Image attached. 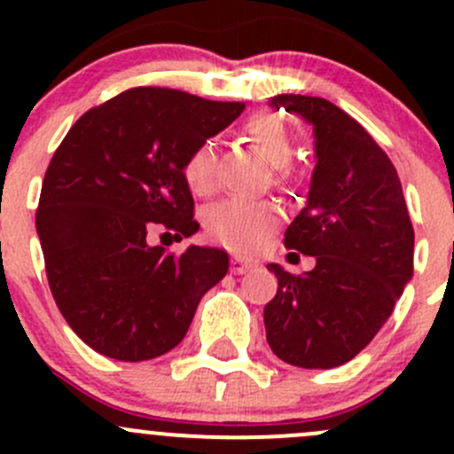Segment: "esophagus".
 <instances>
[{
	"instance_id": "esophagus-1",
	"label": "esophagus",
	"mask_w": 454,
	"mask_h": 454,
	"mask_svg": "<svg viewBox=\"0 0 454 454\" xmlns=\"http://www.w3.org/2000/svg\"><path fill=\"white\" fill-rule=\"evenodd\" d=\"M250 268H253V261L241 259V256H232L231 259V270L235 274H246Z\"/></svg>"
}]
</instances>
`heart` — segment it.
Returning a JSON list of instances; mask_svg holds the SVG:
<instances>
[{"label": "heart", "mask_w": 454, "mask_h": 454, "mask_svg": "<svg viewBox=\"0 0 454 454\" xmlns=\"http://www.w3.org/2000/svg\"><path fill=\"white\" fill-rule=\"evenodd\" d=\"M246 138L272 168H287L294 158V142L290 129L277 114L261 112L244 127ZM184 177L195 195H210L217 186V153L213 142H201L184 164ZM206 232L215 241L237 253H253L261 248L278 223L272 206L261 201L226 200L206 213Z\"/></svg>", "instance_id": "obj_1"}]
</instances>
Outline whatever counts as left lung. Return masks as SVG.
<instances>
[{
    "label": "left lung",
    "instance_id": "1",
    "mask_svg": "<svg viewBox=\"0 0 454 454\" xmlns=\"http://www.w3.org/2000/svg\"><path fill=\"white\" fill-rule=\"evenodd\" d=\"M270 105L314 129L308 200L283 244L316 265L294 277L268 263L278 287L263 309L265 338L287 364L340 367L373 340L409 286L413 223L395 167L349 114L318 96L278 94Z\"/></svg>",
    "mask_w": 454,
    "mask_h": 454
}]
</instances>
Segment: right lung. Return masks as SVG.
Listing matches in <instances>:
<instances>
[{"instance_id": "right-lung-1", "label": "right lung", "mask_w": 454, "mask_h": 454, "mask_svg": "<svg viewBox=\"0 0 454 454\" xmlns=\"http://www.w3.org/2000/svg\"><path fill=\"white\" fill-rule=\"evenodd\" d=\"M244 103L134 87L85 112L54 151L41 186L36 235L50 290L76 336L125 363L182 342L200 299L228 272V254L149 244L151 231L191 237L184 164L226 129Z\"/></svg>"}]
</instances>
